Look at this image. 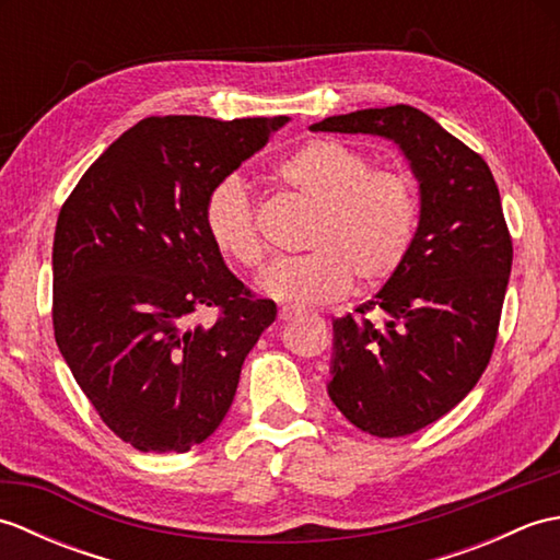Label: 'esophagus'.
<instances>
[{
  "mask_svg": "<svg viewBox=\"0 0 560 560\" xmlns=\"http://www.w3.org/2000/svg\"><path fill=\"white\" fill-rule=\"evenodd\" d=\"M301 315V311L299 307H287L283 305L281 311H279V319H283V323H287V319H293V317H299Z\"/></svg>",
  "mask_w": 560,
  "mask_h": 560,
  "instance_id": "34e87169",
  "label": "esophagus"
}]
</instances>
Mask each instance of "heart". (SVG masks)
Returning <instances> with one entry per match:
<instances>
[{
    "mask_svg": "<svg viewBox=\"0 0 560 560\" xmlns=\"http://www.w3.org/2000/svg\"><path fill=\"white\" fill-rule=\"evenodd\" d=\"M277 180L313 207L299 257L277 259L261 277V291L289 305L341 299L351 281L373 289L395 277L407 259L419 201L407 175L371 168L365 153L339 139L317 137L295 147L273 168ZM207 233L225 257L259 269L265 243L245 183L229 175L205 201Z\"/></svg>",
    "mask_w": 560,
    "mask_h": 560,
    "instance_id": "1",
    "label": "heart"
}]
</instances>
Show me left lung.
I'll return each instance as SVG.
<instances>
[{"label": "left lung", "instance_id": "obj_1", "mask_svg": "<svg viewBox=\"0 0 560 560\" xmlns=\"http://www.w3.org/2000/svg\"><path fill=\"white\" fill-rule=\"evenodd\" d=\"M313 132L375 135L401 149L419 180L407 259L361 317H339L327 392L361 431L399 438L469 395L491 361L513 267L501 195L477 151L411 105L325 117ZM384 313L373 324L368 312Z\"/></svg>", "mask_w": 560, "mask_h": 560}]
</instances>
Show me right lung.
I'll use <instances>...</instances> for the list:
<instances>
[{"instance_id":"obj_1","label":"right lung","mask_w":560,"mask_h":560,"mask_svg":"<svg viewBox=\"0 0 560 560\" xmlns=\"http://www.w3.org/2000/svg\"><path fill=\"white\" fill-rule=\"evenodd\" d=\"M289 122L147 117L113 141L59 209L55 341L103 423L139 452H187L229 413L277 305L255 299L207 233L205 201ZM217 306L207 328H187Z\"/></svg>"}]
</instances>
